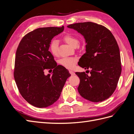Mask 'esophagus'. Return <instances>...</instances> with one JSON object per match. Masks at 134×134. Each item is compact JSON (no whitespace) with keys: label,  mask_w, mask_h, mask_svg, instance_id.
Here are the masks:
<instances>
[{"label":"esophagus","mask_w":134,"mask_h":134,"mask_svg":"<svg viewBox=\"0 0 134 134\" xmlns=\"http://www.w3.org/2000/svg\"><path fill=\"white\" fill-rule=\"evenodd\" d=\"M69 72L71 74V75H75V72L73 71H72V70H69Z\"/></svg>","instance_id":"esophagus-1"}]
</instances>
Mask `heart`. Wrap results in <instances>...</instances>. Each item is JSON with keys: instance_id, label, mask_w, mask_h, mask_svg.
<instances>
[{"instance_id": "obj_1", "label": "heart", "mask_w": 134, "mask_h": 134, "mask_svg": "<svg viewBox=\"0 0 134 134\" xmlns=\"http://www.w3.org/2000/svg\"><path fill=\"white\" fill-rule=\"evenodd\" d=\"M64 40L68 44L72 47H76L78 43V41L74 36L71 35H66L64 37ZM58 41L54 40L52 41L50 45V50L52 54L56 56L58 52ZM76 59L74 58H64L60 60V64L66 68H73L76 64Z\"/></svg>"}]
</instances>
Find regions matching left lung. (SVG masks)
Segmentation results:
<instances>
[{"mask_svg":"<svg viewBox=\"0 0 134 134\" xmlns=\"http://www.w3.org/2000/svg\"><path fill=\"white\" fill-rule=\"evenodd\" d=\"M67 27L82 35L86 41V53L78 65L92 69L90 76L84 71L75 72L80 79V95L93 102L107 99L115 91L121 73L120 50L114 36L107 28L91 22Z\"/></svg>","mask_w":134,"mask_h":134,"instance_id":"8db88e82","label":"left lung"}]
</instances>
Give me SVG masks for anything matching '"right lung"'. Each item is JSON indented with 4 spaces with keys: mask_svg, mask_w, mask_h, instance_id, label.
<instances>
[{
    "mask_svg": "<svg viewBox=\"0 0 134 134\" xmlns=\"http://www.w3.org/2000/svg\"><path fill=\"white\" fill-rule=\"evenodd\" d=\"M64 30L62 27L39 28L22 38L16 51L14 77L18 90L27 102L38 108L51 106L60 96L71 74L57 65L48 51L52 39ZM46 68H54L44 75Z\"/></svg>",
    "mask_w": 134,
    "mask_h": 134,
    "instance_id": "obj_1",
    "label": "right lung"
}]
</instances>
